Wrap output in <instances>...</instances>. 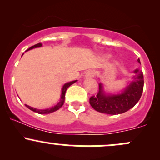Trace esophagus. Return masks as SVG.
<instances>
[{
	"mask_svg": "<svg viewBox=\"0 0 160 160\" xmlns=\"http://www.w3.org/2000/svg\"><path fill=\"white\" fill-rule=\"evenodd\" d=\"M95 76V72L93 71H89L88 72H86V78H92Z\"/></svg>",
	"mask_w": 160,
	"mask_h": 160,
	"instance_id": "34e87169",
	"label": "esophagus"
}]
</instances>
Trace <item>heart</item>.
<instances>
[{
	"label": "heart",
	"mask_w": 160,
	"mask_h": 160,
	"mask_svg": "<svg viewBox=\"0 0 160 160\" xmlns=\"http://www.w3.org/2000/svg\"><path fill=\"white\" fill-rule=\"evenodd\" d=\"M104 58H108V56H107V55H105V56H104Z\"/></svg>",
	"instance_id": "1"
}]
</instances>
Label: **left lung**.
<instances>
[{
    "instance_id": "8db88e82",
    "label": "left lung",
    "mask_w": 160,
    "mask_h": 160,
    "mask_svg": "<svg viewBox=\"0 0 160 160\" xmlns=\"http://www.w3.org/2000/svg\"><path fill=\"white\" fill-rule=\"evenodd\" d=\"M138 62L141 64L140 59ZM135 76L123 92L117 95H108L104 92L102 83H99V91L96 96L89 98V103L95 111L107 114L116 115L125 113L133 108L140 99L144 89L143 73L136 69Z\"/></svg>"
}]
</instances>
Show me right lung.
Returning <instances> with one entry per match:
<instances>
[{
    "label": "right lung",
    "instance_id": "add662e5",
    "mask_svg": "<svg viewBox=\"0 0 160 160\" xmlns=\"http://www.w3.org/2000/svg\"><path fill=\"white\" fill-rule=\"evenodd\" d=\"M42 47V43H37V44L32 46V47H31L30 48H29L28 49H27L26 51L29 50V49H34V48H36V47ZM76 81H77V80H74V81L67 82V83H65V85L63 86V87H62V89L61 99H60L59 102H58V103H57L56 105H55L54 107L50 108H47V109L41 110V109H37V108L30 107V106L27 105V104H25V106H26V107L28 108V109H30L31 111H34V112H36V113H40V114H47V113H52V112H54V111H56L57 110L59 109V108H61L62 105H63L64 102H65V92H66V90H67V89L70 86L72 85L73 83H74V82H76Z\"/></svg>",
    "mask_w": 160,
    "mask_h": 160
}]
</instances>
